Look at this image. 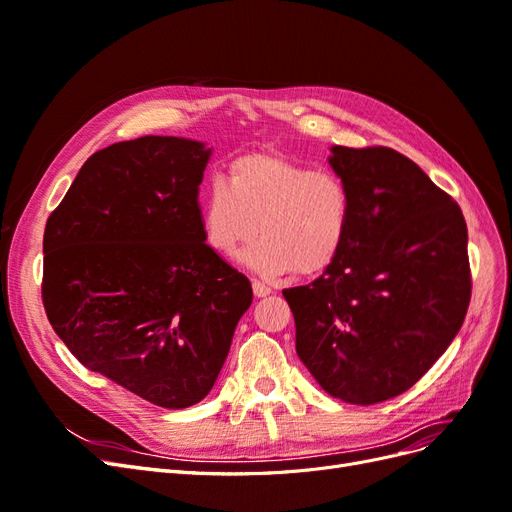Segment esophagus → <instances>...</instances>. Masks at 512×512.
Returning a JSON list of instances; mask_svg holds the SVG:
<instances>
[{
  "label": "esophagus",
  "instance_id": "esophagus-1",
  "mask_svg": "<svg viewBox=\"0 0 512 512\" xmlns=\"http://www.w3.org/2000/svg\"><path fill=\"white\" fill-rule=\"evenodd\" d=\"M252 290H254L256 297H267V294H271V292H273V290H271V286H267L265 282H258V280H254V282H252Z\"/></svg>",
  "mask_w": 512,
  "mask_h": 512
}]
</instances>
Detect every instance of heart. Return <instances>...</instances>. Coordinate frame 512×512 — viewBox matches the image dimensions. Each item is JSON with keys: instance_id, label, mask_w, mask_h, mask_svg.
Instances as JSON below:
<instances>
[{"instance_id": "1", "label": "heart", "mask_w": 512, "mask_h": 512, "mask_svg": "<svg viewBox=\"0 0 512 512\" xmlns=\"http://www.w3.org/2000/svg\"><path fill=\"white\" fill-rule=\"evenodd\" d=\"M207 245L235 256L258 232L262 241L243 262L265 277L294 271L309 277L331 269L352 228V194L333 170H314L280 153L232 160L200 200Z\"/></svg>"}]
</instances>
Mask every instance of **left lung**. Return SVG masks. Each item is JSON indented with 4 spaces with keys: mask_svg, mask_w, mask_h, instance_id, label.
I'll list each match as a JSON object with an SVG mask.
<instances>
[{
    "mask_svg": "<svg viewBox=\"0 0 512 512\" xmlns=\"http://www.w3.org/2000/svg\"><path fill=\"white\" fill-rule=\"evenodd\" d=\"M352 194L342 256L286 288L297 354L324 391L371 406L406 393L468 314V228L455 200L389 147H333Z\"/></svg>",
    "mask_w": 512,
    "mask_h": 512,
    "instance_id": "8db88e82",
    "label": "left lung"
}]
</instances>
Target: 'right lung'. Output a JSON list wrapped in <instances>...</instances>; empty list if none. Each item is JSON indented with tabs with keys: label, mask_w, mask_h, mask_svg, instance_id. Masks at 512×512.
I'll list each match as a JSON object with an SVG mask.
<instances>
[{
	"label": "right lung",
	"mask_w": 512,
	"mask_h": 512,
	"mask_svg": "<svg viewBox=\"0 0 512 512\" xmlns=\"http://www.w3.org/2000/svg\"><path fill=\"white\" fill-rule=\"evenodd\" d=\"M203 143L143 136L96 151L44 228L42 303L89 371L179 410L211 391L252 284L200 222Z\"/></svg>",
	"instance_id": "1"
}]
</instances>
